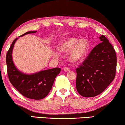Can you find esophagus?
Returning a JSON list of instances; mask_svg holds the SVG:
<instances>
[{
    "mask_svg": "<svg viewBox=\"0 0 125 125\" xmlns=\"http://www.w3.org/2000/svg\"><path fill=\"white\" fill-rule=\"evenodd\" d=\"M63 69H64V70L65 71V72H68V71H70V70L69 68H68L67 67H65Z\"/></svg>",
    "mask_w": 125,
    "mask_h": 125,
    "instance_id": "obj_1",
    "label": "esophagus"
}]
</instances>
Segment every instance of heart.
Returning <instances> with one entry per match:
<instances>
[{
	"instance_id": "obj_1",
	"label": "heart",
	"mask_w": 125,
	"mask_h": 125,
	"mask_svg": "<svg viewBox=\"0 0 125 125\" xmlns=\"http://www.w3.org/2000/svg\"><path fill=\"white\" fill-rule=\"evenodd\" d=\"M58 49L63 52H69L68 60L74 63L80 62L84 60L89 49V42L86 39L70 37L60 42ZM54 55L58 57L59 55L55 53Z\"/></svg>"
}]
</instances>
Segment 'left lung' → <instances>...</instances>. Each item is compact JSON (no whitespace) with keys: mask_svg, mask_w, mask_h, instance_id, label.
Returning <instances> with one entry per match:
<instances>
[{"mask_svg":"<svg viewBox=\"0 0 125 125\" xmlns=\"http://www.w3.org/2000/svg\"><path fill=\"white\" fill-rule=\"evenodd\" d=\"M102 42L93 48L82 64L76 68V89L84 97L100 94L111 83L116 76V52L104 36Z\"/></svg>","mask_w":125,"mask_h":125,"instance_id":"left-lung-1","label":"left lung"}]
</instances>
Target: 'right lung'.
Listing matches in <instances>:
<instances>
[{
  "label": "right lung",
  "mask_w": 125,
  "mask_h": 125,
  "mask_svg": "<svg viewBox=\"0 0 125 125\" xmlns=\"http://www.w3.org/2000/svg\"><path fill=\"white\" fill-rule=\"evenodd\" d=\"M28 31L22 35L35 33ZM18 38L13 41L6 57L7 73L9 81L16 89L27 98L33 100H42L45 98L52 89L55 77L60 73L61 68H54L41 71L32 74H27L20 72L13 62L12 53L14 44Z\"/></svg>",
  "instance_id": "right-lung-1"
}]
</instances>
